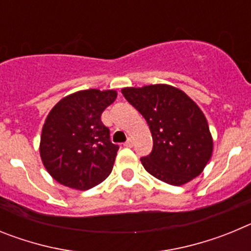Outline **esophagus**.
<instances>
[{"mask_svg":"<svg viewBox=\"0 0 251 251\" xmlns=\"http://www.w3.org/2000/svg\"><path fill=\"white\" fill-rule=\"evenodd\" d=\"M124 146H126V147H132V146H133V139L132 138H128L127 142L124 143Z\"/></svg>","mask_w":251,"mask_h":251,"instance_id":"1","label":"esophagus"}]
</instances>
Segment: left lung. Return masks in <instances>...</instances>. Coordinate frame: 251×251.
Instances as JSON below:
<instances>
[{"instance_id": "obj_1", "label": "left lung", "mask_w": 251, "mask_h": 251, "mask_svg": "<svg viewBox=\"0 0 251 251\" xmlns=\"http://www.w3.org/2000/svg\"><path fill=\"white\" fill-rule=\"evenodd\" d=\"M122 94L150 126L152 152L141 158L148 174L174 186L199 176L212 154V138L197 104L166 84L124 88Z\"/></svg>"}]
</instances>
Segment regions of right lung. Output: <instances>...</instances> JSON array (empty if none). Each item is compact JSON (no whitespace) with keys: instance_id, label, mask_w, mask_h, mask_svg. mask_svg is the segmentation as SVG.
<instances>
[{"instance_id":"1","label":"right lung","mask_w":251,"mask_h":251,"mask_svg":"<svg viewBox=\"0 0 251 251\" xmlns=\"http://www.w3.org/2000/svg\"><path fill=\"white\" fill-rule=\"evenodd\" d=\"M115 99L114 90H80L61 99L49 113L40 156L57 182L89 190L109 176L119 147L112 143L100 117Z\"/></svg>"}]
</instances>
